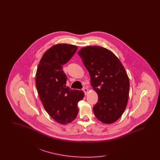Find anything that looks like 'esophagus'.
I'll return each mask as SVG.
<instances>
[{
  "label": "esophagus",
  "mask_w": 160,
  "mask_h": 160,
  "mask_svg": "<svg viewBox=\"0 0 160 160\" xmlns=\"http://www.w3.org/2000/svg\"><path fill=\"white\" fill-rule=\"evenodd\" d=\"M83 91L84 92V94L85 95H87L88 93V89H87V88H84L83 89Z\"/></svg>",
  "instance_id": "obj_1"
}]
</instances>
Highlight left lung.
Returning <instances> with one entry per match:
<instances>
[{
  "instance_id": "obj_1",
  "label": "left lung",
  "mask_w": 160,
  "mask_h": 160,
  "mask_svg": "<svg viewBox=\"0 0 160 160\" xmlns=\"http://www.w3.org/2000/svg\"><path fill=\"white\" fill-rule=\"evenodd\" d=\"M78 54L98 96L93 107L94 114L102 123L116 122L123 113L129 95V78L121 62L110 50L99 46L83 47Z\"/></svg>"
}]
</instances>
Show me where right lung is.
Returning a JSON list of instances; mask_svg holds the SVG:
<instances>
[{
    "instance_id": "add662e5",
    "label": "right lung",
    "mask_w": 160,
    "mask_h": 160,
    "mask_svg": "<svg viewBox=\"0 0 160 160\" xmlns=\"http://www.w3.org/2000/svg\"><path fill=\"white\" fill-rule=\"evenodd\" d=\"M78 47L58 44L43 54L36 73L35 83L46 112L56 122L67 124L77 116V103L83 98L82 91L72 90L65 84L67 77L62 66L76 52Z\"/></svg>"
}]
</instances>
